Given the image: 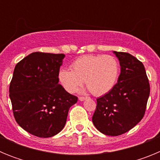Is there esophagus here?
Masks as SVG:
<instances>
[{
  "instance_id": "obj_1",
  "label": "esophagus",
  "mask_w": 160,
  "mask_h": 160,
  "mask_svg": "<svg viewBox=\"0 0 160 160\" xmlns=\"http://www.w3.org/2000/svg\"><path fill=\"white\" fill-rule=\"evenodd\" d=\"M87 98H86V97H79L78 98V99L80 100V101H84V100H86Z\"/></svg>"
}]
</instances>
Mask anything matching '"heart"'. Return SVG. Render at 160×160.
<instances>
[{
    "instance_id": "b5f03b06",
    "label": "heart",
    "mask_w": 160,
    "mask_h": 160,
    "mask_svg": "<svg viewBox=\"0 0 160 160\" xmlns=\"http://www.w3.org/2000/svg\"><path fill=\"white\" fill-rule=\"evenodd\" d=\"M71 70H62L59 80L69 93H74L84 81L93 94L103 95L116 83L119 64L111 55H83L73 61Z\"/></svg>"
}]
</instances>
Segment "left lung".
Listing matches in <instances>:
<instances>
[{
	"label": "left lung",
	"mask_w": 160,
	"mask_h": 160,
	"mask_svg": "<svg viewBox=\"0 0 160 160\" xmlns=\"http://www.w3.org/2000/svg\"><path fill=\"white\" fill-rule=\"evenodd\" d=\"M114 53L119 61L121 73L114 87L97 99L92 121L101 133L117 136L132 129L143 118L150 85L140 61L128 53Z\"/></svg>",
	"instance_id": "obj_1"
}]
</instances>
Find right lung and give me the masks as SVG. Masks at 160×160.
Wrapping results in <instances>:
<instances>
[{"mask_svg": "<svg viewBox=\"0 0 160 160\" xmlns=\"http://www.w3.org/2000/svg\"><path fill=\"white\" fill-rule=\"evenodd\" d=\"M65 54L35 52L14 68L9 98L14 118L31 135L49 138L64 128L70 107L78 98L58 83Z\"/></svg>", "mask_w": 160, "mask_h": 160, "instance_id": "obj_1", "label": "right lung"}]
</instances>
